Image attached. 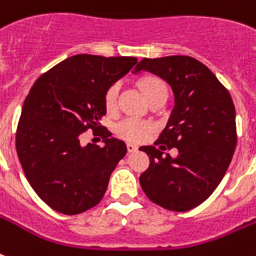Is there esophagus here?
<instances>
[{"instance_id":"obj_1","label":"esophagus","mask_w":256,"mask_h":256,"mask_svg":"<svg viewBox=\"0 0 256 256\" xmlns=\"http://www.w3.org/2000/svg\"><path fill=\"white\" fill-rule=\"evenodd\" d=\"M126 146H128V152H136V150H138V148H136V144H126Z\"/></svg>"}]
</instances>
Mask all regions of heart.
Wrapping results in <instances>:
<instances>
[{"mask_svg":"<svg viewBox=\"0 0 256 256\" xmlns=\"http://www.w3.org/2000/svg\"><path fill=\"white\" fill-rule=\"evenodd\" d=\"M140 86L148 100L162 92H168V88L164 85V82L154 76H146L142 78L140 81ZM118 92H120V85L112 84L104 92V106L108 110H112L116 108ZM152 128H154V124L152 122L132 118V116L124 118L116 124V134L128 142H142L148 138V134L152 132Z\"/></svg>","mask_w":256,"mask_h":256,"instance_id":"obj_1","label":"heart"}]
</instances>
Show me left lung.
Returning <instances> with one entry per match:
<instances>
[{"label": "left lung", "mask_w": 256, "mask_h": 256, "mask_svg": "<svg viewBox=\"0 0 256 256\" xmlns=\"http://www.w3.org/2000/svg\"><path fill=\"white\" fill-rule=\"evenodd\" d=\"M160 77L174 92V108L154 146H142L150 166L140 176L148 198L171 211H188L210 196L226 174L236 146L230 92L202 62L187 56L144 58L134 74ZM175 147L178 156H163Z\"/></svg>", "instance_id": "8db88e82"}]
</instances>
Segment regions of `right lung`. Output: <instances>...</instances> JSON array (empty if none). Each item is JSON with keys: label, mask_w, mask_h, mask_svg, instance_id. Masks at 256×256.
Segmentation results:
<instances>
[{"label": "right lung", "mask_w": 256, "mask_h": 256, "mask_svg": "<svg viewBox=\"0 0 256 256\" xmlns=\"http://www.w3.org/2000/svg\"><path fill=\"white\" fill-rule=\"evenodd\" d=\"M138 60L77 54L42 74L22 106L16 148L26 179L53 210L81 214L104 198L108 179L128 148L100 126L104 92ZM88 128L104 138L102 148L80 144Z\"/></svg>", "instance_id": "obj_1"}]
</instances>
